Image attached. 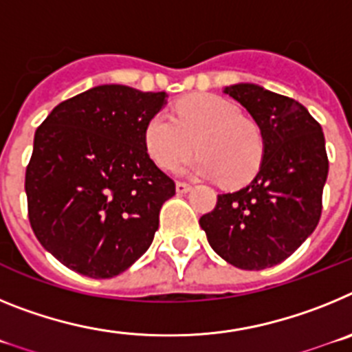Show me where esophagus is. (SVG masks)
I'll list each match as a JSON object with an SVG mask.
<instances>
[{
	"instance_id": "esophagus-1",
	"label": "esophagus",
	"mask_w": 352,
	"mask_h": 352,
	"mask_svg": "<svg viewBox=\"0 0 352 352\" xmlns=\"http://www.w3.org/2000/svg\"><path fill=\"white\" fill-rule=\"evenodd\" d=\"M192 190V185H188V183H183V182H178L176 183V192L178 194H186V192Z\"/></svg>"
}]
</instances>
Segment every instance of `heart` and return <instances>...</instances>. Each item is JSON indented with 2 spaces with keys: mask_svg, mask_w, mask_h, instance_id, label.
<instances>
[{
  "mask_svg": "<svg viewBox=\"0 0 352 352\" xmlns=\"http://www.w3.org/2000/svg\"><path fill=\"white\" fill-rule=\"evenodd\" d=\"M144 146L162 169H173L197 149V158L182 173L222 178L227 185H243L257 173L264 139L259 126L243 118L231 100L219 95H192L174 107V118L157 113L146 121Z\"/></svg>",
  "mask_w": 352,
  "mask_h": 352,
  "instance_id": "obj_1",
  "label": "heart"
}]
</instances>
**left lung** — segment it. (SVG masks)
I'll return each mask as SVG.
<instances>
[{"label":"left lung","instance_id":"8db88e82","mask_svg":"<svg viewBox=\"0 0 352 352\" xmlns=\"http://www.w3.org/2000/svg\"><path fill=\"white\" fill-rule=\"evenodd\" d=\"M223 93L248 111L263 132L259 173L247 186L220 194L199 223L208 243L241 270L272 268L314 232L322 211L328 155L321 125L300 102L239 82Z\"/></svg>","mask_w":352,"mask_h":352}]
</instances>
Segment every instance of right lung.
Here are the masks:
<instances>
[{
  "mask_svg": "<svg viewBox=\"0 0 352 352\" xmlns=\"http://www.w3.org/2000/svg\"><path fill=\"white\" fill-rule=\"evenodd\" d=\"M166 91L104 84L52 109L26 167L31 229L56 259L113 278L149 248L176 185L149 158L144 126Z\"/></svg>",
  "mask_w": 352,
  "mask_h": 352,
  "instance_id": "add662e5",
  "label": "right lung"
}]
</instances>
